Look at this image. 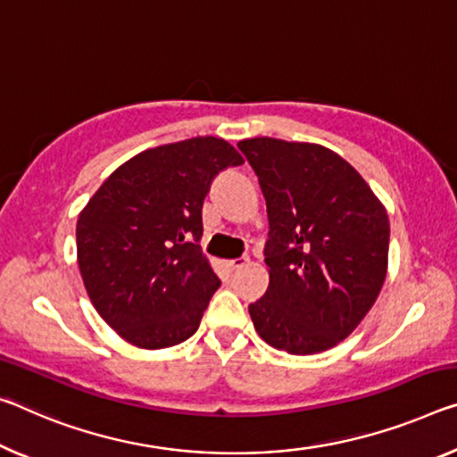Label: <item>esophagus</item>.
<instances>
[{"mask_svg": "<svg viewBox=\"0 0 457 457\" xmlns=\"http://www.w3.org/2000/svg\"><path fill=\"white\" fill-rule=\"evenodd\" d=\"M248 262H250L248 258H236V260H228L226 266L229 268L231 272H234V270H240V268H244Z\"/></svg>", "mask_w": 457, "mask_h": 457, "instance_id": "esophagus-1", "label": "esophagus"}]
</instances>
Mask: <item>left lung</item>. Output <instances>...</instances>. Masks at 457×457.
Returning <instances> with one entry per match:
<instances>
[{
    "instance_id": "8db88e82",
    "label": "left lung",
    "mask_w": 457,
    "mask_h": 457,
    "mask_svg": "<svg viewBox=\"0 0 457 457\" xmlns=\"http://www.w3.org/2000/svg\"><path fill=\"white\" fill-rule=\"evenodd\" d=\"M266 199L268 288L248 307L258 336L307 356L337 345L378 299L390 223L370 185L336 152L311 142L248 137Z\"/></svg>"
}]
</instances>
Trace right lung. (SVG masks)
I'll return each instance as SVG.
<instances>
[{
    "label": "right lung",
    "instance_id": "add662e5",
    "mask_svg": "<svg viewBox=\"0 0 457 457\" xmlns=\"http://www.w3.org/2000/svg\"><path fill=\"white\" fill-rule=\"evenodd\" d=\"M229 142L197 136L118 166L77 220L87 295L110 328L142 350L185 342L220 287L197 244L217 172L242 164Z\"/></svg>",
    "mask_w": 457,
    "mask_h": 457
}]
</instances>
